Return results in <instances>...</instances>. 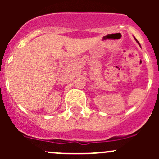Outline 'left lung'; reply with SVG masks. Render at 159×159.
I'll list each match as a JSON object with an SVG mask.
<instances>
[{
    "label": "left lung",
    "instance_id": "8db88e82",
    "mask_svg": "<svg viewBox=\"0 0 159 159\" xmlns=\"http://www.w3.org/2000/svg\"><path fill=\"white\" fill-rule=\"evenodd\" d=\"M134 39H135V38H134ZM135 40H136V41H137V40H136V39H135ZM138 42V43H139V41H137Z\"/></svg>",
    "mask_w": 159,
    "mask_h": 159
}]
</instances>
